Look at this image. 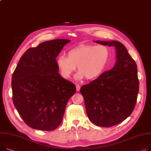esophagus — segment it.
Wrapping results in <instances>:
<instances>
[{"label":"esophagus","mask_w":151,"mask_h":151,"mask_svg":"<svg viewBox=\"0 0 151 151\" xmlns=\"http://www.w3.org/2000/svg\"><path fill=\"white\" fill-rule=\"evenodd\" d=\"M80 88H81V87H80V86H79V85H78V84H76V91H77V92L79 91V90H80Z\"/></svg>","instance_id":"esophagus-1"}]
</instances>
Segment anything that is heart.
<instances>
[{
  "instance_id": "obj_1",
  "label": "heart",
  "mask_w": 151,
  "mask_h": 151,
  "mask_svg": "<svg viewBox=\"0 0 151 151\" xmlns=\"http://www.w3.org/2000/svg\"><path fill=\"white\" fill-rule=\"evenodd\" d=\"M110 53L104 45H83L74 48L67 53V57L61 55L56 60L61 76L69 79L78 67L77 79L84 76L92 79L101 75L107 63Z\"/></svg>"
}]
</instances>
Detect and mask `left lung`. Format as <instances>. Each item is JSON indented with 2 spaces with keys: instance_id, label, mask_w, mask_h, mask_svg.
I'll list each match as a JSON object with an SVG mask.
<instances>
[{
  "instance_id": "obj_1",
  "label": "left lung",
  "mask_w": 151,
  "mask_h": 151,
  "mask_svg": "<svg viewBox=\"0 0 151 151\" xmlns=\"http://www.w3.org/2000/svg\"><path fill=\"white\" fill-rule=\"evenodd\" d=\"M116 50V63L110 70L81 87L88 118L97 126L109 127L123 122L133 112L139 91L137 66L118 41H95Z\"/></svg>"
}]
</instances>
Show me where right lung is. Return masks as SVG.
<instances>
[{
    "label": "right lung",
    "instance_id": "right-lung-1",
    "mask_svg": "<svg viewBox=\"0 0 151 151\" xmlns=\"http://www.w3.org/2000/svg\"><path fill=\"white\" fill-rule=\"evenodd\" d=\"M70 41L55 39L28 49L12 76L14 107L25 123L37 130L51 131L63 122L74 84L60 76L56 57Z\"/></svg>",
    "mask_w": 151,
    "mask_h": 151
}]
</instances>
